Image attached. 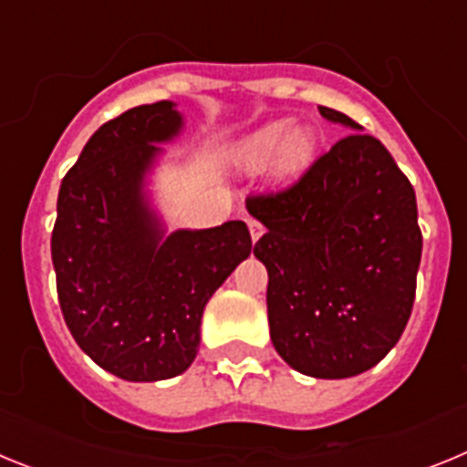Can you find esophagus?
<instances>
[{
    "label": "esophagus",
    "instance_id": "esophagus-1",
    "mask_svg": "<svg viewBox=\"0 0 467 467\" xmlns=\"http://www.w3.org/2000/svg\"><path fill=\"white\" fill-rule=\"evenodd\" d=\"M247 229H250V236H253V241H254V243H257L259 238H262L264 226L259 224L257 220H253V217H247Z\"/></svg>",
    "mask_w": 467,
    "mask_h": 467
}]
</instances>
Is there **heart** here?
Returning <instances> with one entry per match:
<instances>
[{"instance_id":"b5f03b06","label":"heart","mask_w":467,"mask_h":467,"mask_svg":"<svg viewBox=\"0 0 467 467\" xmlns=\"http://www.w3.org/2000/svg\"><path fill=\"white\" fill-rule=\"evenodd\" d=\"M317 138L308 128H292L287 121H274L243 138L234 147V163L243 171H262L275 159L274 172L280 182L295 180L311 166Z\"/></svg>"}]
</instances>
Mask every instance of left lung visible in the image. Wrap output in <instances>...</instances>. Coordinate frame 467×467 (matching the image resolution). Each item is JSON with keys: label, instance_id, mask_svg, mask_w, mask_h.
<instances>
[{"label": "left lung", "instance_id": "obj_1", "mask_svg": "<svg viewBox=\"0 0 467 467\" xmlns=\"http://www.w3.org/2000/svg\"><path fill=\"white\" fill-rule=\"evenodd\" d=\"M353 130L290 189L247 198L266 234L254 257L269 271L271 341L292 369L348 379L372 369L402 337L420 264L416 193L393 156Z\"/></svg>", "mask_w": 467, "mask_h": 467}]
</instances>
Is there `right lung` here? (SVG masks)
Listing matches in <instances>:
<instances>
[{
    "label": "right lung",
    "instance_id": "obj_1",
    "mask_svg": "<svg viewBox=\"0 0 467 467\" xmlns=\"http://www.w3.org/2000/svg\"><path fill=\"white\" fill-rule=\"evenodd\" d=\"M182 128L171 100L123 111L95 130L57 193L51 257L65 323L123 381L187 372L205 304L253 250L245 222L168 234L151 208L147 177Z\"/></svg>",
    "mask_w": 467,
    "mask_h": 467
}]
</instances>
